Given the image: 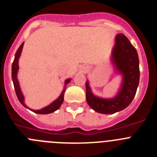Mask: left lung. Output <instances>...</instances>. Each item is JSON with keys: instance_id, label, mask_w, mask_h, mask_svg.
<instances>
[{"instance_id": "left-lung-1", "label": "left lung", "mask_w": 157, "mask_h": 157, "mask_svg": "<svg viewBox=\"0 0 157 157\" xmlns=\"http://www.w3.org/2000/svg\"><path fill=\"white\" fill-rule=\"evenodd\" d=\"M112 60L117 71L123 75V83L117 95L111 99L92 94L88 80L86 82V101L91 109L102 114H113L126 109L134 99L139 84V59L136 48L123 34H118L112 50Z\"/></svg>"}]
</instances>
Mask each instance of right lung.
Segmentation results:
<instances>
[{
	"mask_svg": "<svg viewBox=\"0 0 157 157\" xmlns=\"http://www.w3.org/2000/svg\"><path fill=\"white\" fill-rule=\"evenodd\" d=\"M24 42H23L21 44V45L19 47L18 50L16 51V55H15V59H14V61L12 63V82H13L14 84V88H15V91H16V96H17L18 99H19V102L22 104L24 107H26L27 109H28V107L25 105L24 103V97H23V94H22V91L20 90V86H19V81L17 79V72L19 70V58L20 56V54L22 52V49H23V46ZM71 81V78H68L65 81V87H66L67 84H68ZM64 87V88H65ZM65 93V89L62 91L61 94L59 96V98L56 100L55 101H53L52 104H50L49 105H48L45 108H43L42 109H40V110H33V109H30L32 112L37 113V114H48V113H52V112H55V111L57 110L59 107L61 106L62 103L63 101V95H64Z\"/></svg>",
	"mask_w": 157,
	"mask_h": 157,
	"instance_id": "1",
	"label": "right lung"
}]
</instances>
